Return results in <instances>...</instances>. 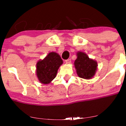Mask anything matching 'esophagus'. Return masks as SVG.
Wrapping results in <instances>:
<instances>
[{"label":"esophagus","instance_id":"obj_1","mask_svg":"<svg viewBox=\"0 0 126 126\" xmlns=\"http://www.w3.org/2000/svg\"><path fill=\"white\" fill-rule=\"evenodd\" d=\"M65 62H66V63H68V64H69V63H70L71 62V59H70V58H69V59L66 60H65Z\"/></svg>","mask_w":126,"mask_h":126}]
</instances>
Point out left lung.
Here are the masks:
<instances>
[{
  "label": "left lung",
  "instance_id": "1",
  "mask_svg": "<svg viewBox=\"0 0 126 126\" xmlns=\"http://www.w3.org/2000/svg\"><path fill=\"white\" fill-rule=\"evenodd\" d=\"M77 58L74 62V65L77 75L80 78L85 79L92 78L97 69V62L90 59L87 54L82 52L77 53Z\"/></svg>",
  "mask_w": 126,
  "mask_h": 126
}]
</instances>
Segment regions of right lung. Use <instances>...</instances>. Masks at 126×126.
Masks as SVG:
<instances>
[{
    "instance_id": "right-lung-1",
    "label": "right lung",
    "mask_w": 126,
    "mask_h": 126,
    "mask_svg": "<svg viewBox=\"0 0 126 126\" xmlns=\"http://www.w3.org/2000/svg\"><path fill=\"white\" fill-rule=\"evenodd\" d=\"M63 60L60 56L55 52H50L43 60L36 64V75L39 82L48 84L55 78L57 71Z\"/></svg>"
}]
</instances>
